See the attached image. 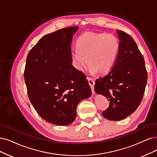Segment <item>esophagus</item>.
Listing matches in <instances>:
<instances>
[{"label":"esophagus","instance_id":"esophagus-1","mask_svg":"<svg viewBox=\"0 0 157 157\" xmlns=\"http://www.w3.org/2000/svg\"><path fill=\"white\" fill-rule=\"evenodd\" d=\"M87 79H88V82H89V83L90 86V88H91V90H92V93H94V79L91 78H87Z\"/></svg>","mask_w":157,"mask_h":157}]
</instances>
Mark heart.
I'll return each instance as SVG.
<instances>
[{
  "instance_id": "heart-1",
  "label": "heart",
  "mask_w": 157,
  "mask_h": 157,
  "mask_svg": "<svg viewBox=\"0 0 157 157\" xmlns=\"http://www.w3.org/2000/svg\"><path fill=\"white\" fill-rule=\"evenodd\" d=\"M78 50L72 52L76 68L82 71L89 65L92 72H107L117 59L120 43L113 34L86 32L78 37Z\"/></svg>"
}]
</instances>
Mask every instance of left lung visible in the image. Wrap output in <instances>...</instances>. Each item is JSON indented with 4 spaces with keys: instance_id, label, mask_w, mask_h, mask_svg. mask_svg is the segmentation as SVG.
<instances>
[{
    "instance_id": "left-lung-1",
    "label": "left lung",
    "mask_w": 157,
    "mask_h": 157,
    "mask_svg": "<svg viewBox=\"0 0 157 157\" xmlns=\"http://www.w3.org/2000/svg\"><path fill=\"white\" fill-rule=\"evenodd\" d=\"M118 54L108 73L95 81L94 90L105 96L109 106L102 115L110 120H123L134 113L143 98L147 80L144 57L134 39L117 30Z\"/></svg>"
}]
</instances>
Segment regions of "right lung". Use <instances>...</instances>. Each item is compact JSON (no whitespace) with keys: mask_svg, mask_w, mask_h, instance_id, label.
I'll list each match as a JSON object with an SVG mask.
<instances>
[{"mask_svg":"<svg viewBox=\"0 0 157 157\" xmlns=\"http://www.w3.org/2000/svg\"><path fill=\"white\" fill-rule=\"evenodd\" d=\"M78 26L45 35L29 52L24 72L27 93L40 117L57 125L72 124L78 103L91 96L86 75L71 64Z\"/></svg>","mask_w":157,"mask_h":157,"instance_id":"1","label":"right lung"}]
</instances>
